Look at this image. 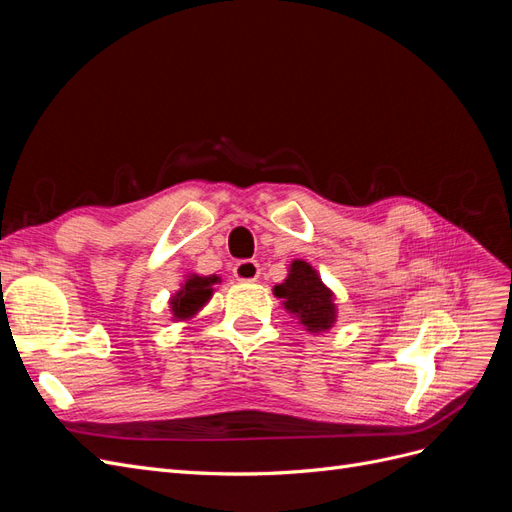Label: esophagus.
I'll return each instance as SVG.
<instances>
[{"label": "esophagus", "instance_id": "esophagus-1", "mask_svg": "<svg viewBox=\"0 0 512 512\" xmlns=\"http://www.w3.org/2000/svg\"><path fill=\"white\" fill-rule=\"evenodd\" d=\"M232 273L239 282H256L260 275V265L256 260H239L235 267H232Z\"/></svg>", "mask_w": 512, "mask_h": 512}]
</instances>
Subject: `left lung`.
Returning a JSON list of instances; mask_svg holds the SVG:
<instances>
[{
  "instance_id": "obj_1",
  "label": "left lung",
  "mask_w": 512,
  "mask_h": 512,
  "mask_svg": "<svg viewBox=\"0 0 512 512\" xmlns=\"http://www.w3.org/2000/svg\"><path fill=\"white\" fill-rule=\"evenodd\" d=\"M273 294L282 299L286 312L303 324L309 333H324L337 322V305L333 290L322 282L309 262L297 258L288 265V277L273 286Z\"/></svg>"
}]
</instances>
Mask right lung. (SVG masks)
Returning a JSON list of instances; mask_svg holds the SVG:
<instances>
[{"instance_id":"1","label":"right lung","mask_w":512,"mask_h":512,"mask_svg":"<svg viewBox=\"0 0 512 512\" xmlns=\"http://www.w3.org/2000/svg\"><path fill=\"white\" fill-rule=\"evenodd\" d=\"M222 277L218 275H185L181 288L170 297L168 305L173 312L175 322H190L203 309L215 292V284H220Z\"/></svg>"}]
</instances>
